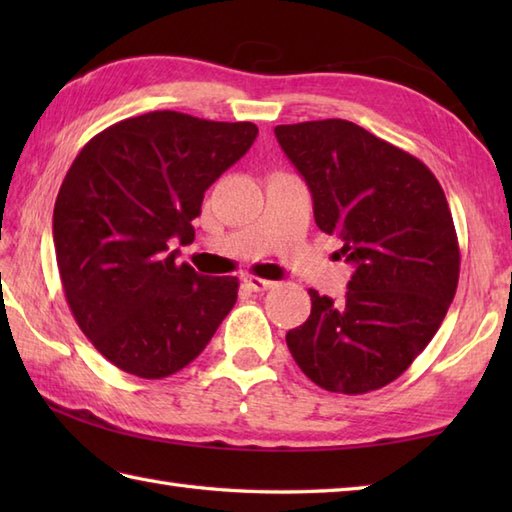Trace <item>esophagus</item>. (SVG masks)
Here are the masks:
<instances>
[{
  "mask_svg": "<svg viewBox=\"0 0 512 512\" xmlns=\"http://www.w3.org/2000/svg\"><path fill=\"white\" fill-rule=\"evenodd\" d=\"M244 286L248 288V290H253V292H264V290H270L275 286V281H268V279H262V277H244Z\"/></svg>",
  "mask_w": 512,
  "mask_h": 512,
  "instance_id": "34e87169",
  "label": "esophagus"
}]
</instances>
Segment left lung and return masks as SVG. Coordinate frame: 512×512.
<instances>
[{"label":"left lung","mask_w":512,"mask_h":512,"mask_svg":"<svg viewBox=\"0 0 512 512\" xmlns=\"http://www.w3.org/2000/svg\"><path fill=\"white\" fill-rule=\"evenodd\" d=\"M312 193L314 222L356 270L343 301L308 290V321L286 334L301 372L336 394H367L413 363L455 297L460 248L436 176L343 118L277 125Z\"/></svg>","instance_id":"8db88e82"}]
</instances>
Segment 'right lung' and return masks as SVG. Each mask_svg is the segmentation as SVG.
I'll return each instance as SVG.
<instances>
[{
    "instance_id": "1",
    "label": "right lung",
    "mask_w": 512,
    "mask_h": 512,
    "mask_svg": "<svg viewBox=\"0 0 512 512\" xmlns=\"http://www.w3.org/2000/svg\"><path fill=\"white\" fill-rule=\"evenodd\" d=\"M255 138L253 123L149 112L96 134L65 173L52 215L65 299L123 372H180L235 306L237 277L178 266L169 242H193L204 191Z\"/></svg>"
}]
</instances>
